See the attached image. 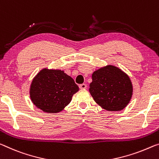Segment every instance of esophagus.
<instances>
[{
  "instance_id": "esophagus-1",
  "label": "esophagus",
  "mask_w": 159,
  "mask_h": 159,
  "mask_svg": "<svg viewBox=\"0 0 159 159\" xmlns=\"http://www.w3.org/2000/svg\"><path fill=\"white\" fill-rule=\"evenodd\" d=\"M79 88L80 89H85L87 88V85L85 84H80V85H79Z\"/></svg>"
}]
</instances>
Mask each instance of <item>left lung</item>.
Wrapping results in <instances>:
<instances>
[{
	"label": "left lung",
	"instance_id": "1",
	"mask_svg": "<svg viewBox=\"0 0 159 159\" xmlns=\"http://www.w3.org/2000/svg\"><path fill=\"white\" fill-rule=\"evenodd\" d=\"M89 91L95 102L107 111H120L129 104L133 86L129 75L112 65L95 70Z\"/></svg>",
	"mask_w": 159,
	"mask_h": 159
}]
</instances>
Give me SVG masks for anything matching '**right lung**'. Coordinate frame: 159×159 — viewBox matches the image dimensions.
Returning a JSON list of instances; mask_svg holds the SVG:
<instances>
[{
    "label": "right lung",
    "instance_id": "1",
    "mask_svg": "<svg viewBox=\"0 0 159 159\" xmlns=\"http://www.w3.org/2000/svg\"><path fill=\"white\" fill-rule=\"evenodd\" d=\"M79 90L74 79L64 70L45 68L32 80L30 96L32 103L43 112L57 113L69 104Z\"/></svg>",
    "mask_w": 159,
    "mask_h": 159
}]
</instances>
